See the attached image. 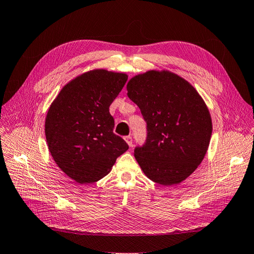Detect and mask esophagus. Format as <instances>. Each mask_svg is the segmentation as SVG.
<instances>
[{"mask_svg": "<svg viewBox=\"0 0 254 254\" xmlns=\"http://www.w3.org/2000/svg\"><path fill=\"white\" fill-rule=\"evenodd\" d=\"M125 141H126V143L128 144L129 147L132 146V138H131V136H130V135L125 136Z\"/></svg>", "mask_w": 254, "mask_h": 254, "instance_id": "esophagus-1", "label": "esophagus"}]
</instances>
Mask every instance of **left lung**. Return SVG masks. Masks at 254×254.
I'll use <instances>...</instances> for the list:
<instances>
[{
    "label": "left lung",
    "mask_w": 254,
    "mask_h": 254,
    "mask_svg": "<svg viewBox=\"0 0 254 254\" xmlns=\"http://www.w3.org/2000/svg\"><path fill=\"white\" fill-rule=\"evenodd\" d=\"M127 95L140 108L147 139L134 158L150 181L173 186L201 164L209 146L211 116L187 80L170 70H148L132 77Z\"/></svg>",
    "instance_id": "obj_1"
}]
</instances>
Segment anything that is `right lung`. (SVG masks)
Returning a JSON list of instances; mask_svg holds the SVG:
<instances>
[{"label": "right lung", "mask_w": 254, "mask_h": 254, "mask_svg": "<svg viewBox=\"0 0 254 254\" xmlns=\"http://www.w3.org/2000/svg\"><path fill=\"white\" fill-rule=\"evenodd\" d=\"M125 72L93 69L66 83L45 120L48 148L58 167L79 184L95 183L112 170L128 149L113 133L109 107L124 87Z\"/></svg>", "instance_id": "right-lung-1"}]
</instances>
